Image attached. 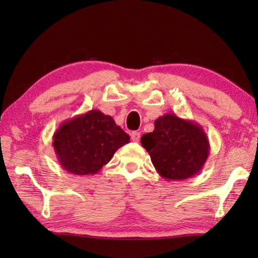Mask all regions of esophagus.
<instances>
[{"label": "esophagus", "mask_w": 258, "mask_h": 258, "mask_svg": "<svg viewBox=\"0 0 258 258\" xmlns=\"http://www.w3.org/2000/svg\"><path fill=\"white\" fill-rule=\"evenodd\" d=\"M131 139H132L133 142H139L141 139V134L139 132H133L131 134Z\"/></svg>", "instance_id": "obj_1"}]
</instances>
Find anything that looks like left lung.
Masks as SVG:
<instances>
[{"label": "left lung", "instance_id": "obj_1", "mask_svg": "<svg viewBox=\"0 0 258 258\" xmlns=\"http://www.w3.org/2000/svg\"><path fill=\"white\" fill-rule=\"evenodd\" d=\"M154 131L141 139L157 173L166 180H183L199 174L210 155V142L200 124L166 113Z\"/></svg>", "mask_w": 258, "mask_h": 258}]
</instances>
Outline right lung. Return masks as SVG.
Instances as JSON below:
<instances>
[{"label": "right lung", "instance_id": "add662e5", "mask_svg": "<svg viewBox=\"0 0 258 258\" xmlns=\"http://www.w3.org/2000/svg\"><path fill=\"white\" fill-rule=\"evenodd\" d=\"M128 142V134L112 116L91 109L59 125L52 144L65 171L74 175H94Z\"/></svg>", "mask_w": 258, "mask_h": 258}]
</instances>
